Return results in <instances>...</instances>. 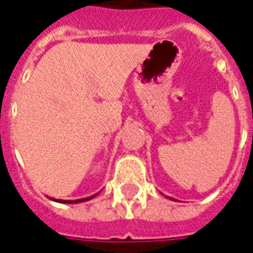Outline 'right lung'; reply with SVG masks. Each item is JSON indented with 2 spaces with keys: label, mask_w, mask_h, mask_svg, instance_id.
<instances>
[{
  "label": "right lung",
  "mask_w": 253,
  "mask_h": 253,
  "mask_svg": "<svg viewBox=\"0 0 253 253\" xmlns=\"http://www.w3.org/2000/svg\"><path fill=\"white\" fill-rule=\"evenodd\" d=\"M95 196H97V194L87 197V198H81V200H76V201H63V200H53V201H56V202H63V204H79V202H84V201L91 200V198H94Z\"/></svg>",
  "instance_id": "add662e5"
}]
</instances>
